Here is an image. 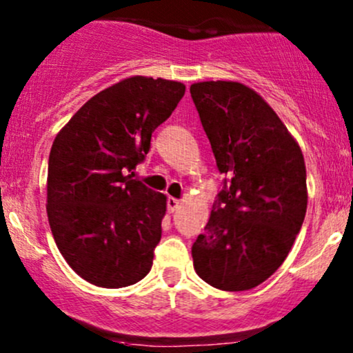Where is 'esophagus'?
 I'll return each instance as SVG.
<instances>
[{
    "instance_id": "34e87169",
    "label": "esophagus",
    "mask_w": 353,
    "mask_h": 353,
    "mask_svg": "<svg viewBox=\"0 0 353 353\" xmlns=\"http://www.w3.org/2000/svg\"><path fill=\"white\" fill-rule=\"evenodd\" d=\"M181 208V201L176 199V197H168V210L169 212H174Z\"/></svg>"
}]
</instances>
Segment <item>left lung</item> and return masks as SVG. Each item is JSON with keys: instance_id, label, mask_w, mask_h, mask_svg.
<instances>
[{"instance_id": "8db88e82", "label": "left lung", "mask_w": 353, "mask_h": 353, "mask_svg": "<svg viewBox=\"0 0 353 353\" xmlns=\"http://www.w3.org/2000/svg\"><path fill=\"white\" fill-rule=\"evenodd\" d=\"M190 96L219 171L230 177L192 245L194 269L216 289H254L282 265L302 228V149L274 109L245 84L202 81L190 86Z\"/></svg>"}]
</instances>
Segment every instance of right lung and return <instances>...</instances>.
Here are the masks:
<instances>
[{
  "instance_id": "add662e5",
  "label": "right lung",
  "mask_w": 353,
  "mask_h": 353,
  "mask_svg": "<svg viewBox=\"0 0 353 353\" xmlns=\"http://www.w3.org/2000/svg\"><path fill=\"white\" fill-rule=\"evenodd\" d=\"M184 92L177 81L125 78L83 104L52 143L48 221L64 261L92 285L128 287L151 270L168 197L128 172Z\"/></svg>"
}]
</instances>
